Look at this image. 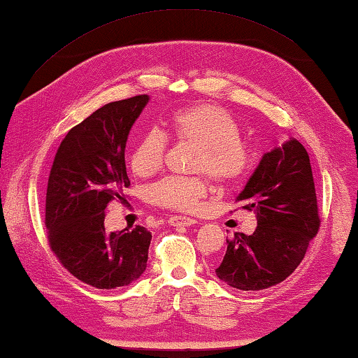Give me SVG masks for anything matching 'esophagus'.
Returning a JSON list of instances; mask_svg holds the SVG:
<instances>
[{"label": "esophagus", "mask_w": 358, "mask_h": 358, "mask_svg": "<svg viewBox=\"0 0 358 358\" xmlns=\"http://www.w3.org/2000/svg\"><path fill=\"white\" fill-rule=\"evenodd\" d=\"M167 223L171 226H192L195 224V220L191 217H183V215H172Z\"/></svg>", "instance_id": "obj_1"}]
</instances>
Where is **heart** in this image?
Masks as SVG:
<instances>
[{"label": "heart", "instance_id": "obj_1", "mask_svg": "<svg viewBox=\"0 0 358 358\" xmlns=\"http://www.w3.org/2000/svg\"><path fill=\"white\" fill-rule=\"evenodd\" d=\"M175 140L195 146L191 172L206 173L218 185H232L250 169V154L240 140L237 121L215 104H195L175 112L167 121ZM166 136L149 131L135 144L131 167L138 177H150L162 169L166 155ZM208 194V180L195 177H167L150 186L148 199L158 208L195 210Z\"/></svg>", "mask_w": 358, "mask_h": 358}]
</instances>
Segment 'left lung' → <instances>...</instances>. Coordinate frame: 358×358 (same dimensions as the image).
I'll use <instances>...</instances> for the list:
<instances>
[{"mask_svg": "<svg viewBox=\"0 0 358 358\" xmlns=\"http://www.w3.org/2000/svg\"><path fill=\"white\" fill-rule=\"evenodd\" d=\"M254 210V234H234L217 277L240 291H260L287 278L305 258L320 217L306 149L289 138L262 157L235 199Z\"/></svg>", "mask_w": 358, "mask_h": 358, "instance_id": "obj_1", "label": "left lung"}]
</instances>
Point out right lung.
<instances>
[{"mask_svg": "<svg viewBox=\"0 0 358 358\" xmlns=\"http://www.w3.org/2000/svg\"><path fill=\"white\" fill-rule=\"evenodd\" d=\"M149 103V95L104 104L72 127L53 159L45 226L53 254L83 283L115 289L146 271L152 234L143 226L108 232L106 208L124 199L127 136Z\"/></svg>", "mask_w": 358, "mask_h": 358, "instance_id": "obj_1", "label": "right lung"}]
</instances>
